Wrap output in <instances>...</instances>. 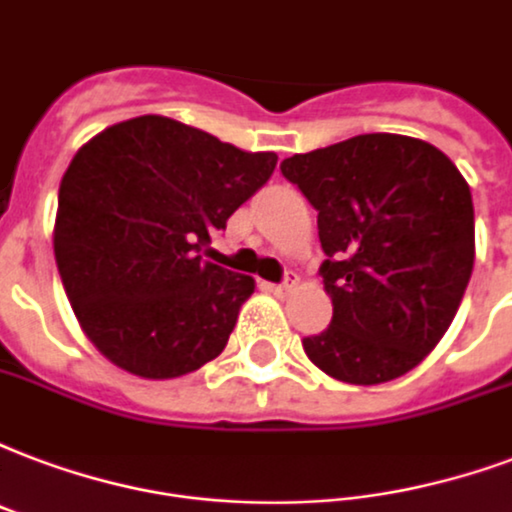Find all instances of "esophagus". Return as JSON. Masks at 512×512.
<instances>
[{"label": "esophagus", "instance_id": "34e87169", "mask_svg": "<svg viewBox=\"0 0 512 512\" xmlns=\"http://www.w3.org/2000/svg\"><path fill=\"white\" fill-rule=\"evenodd\" d=\"M267 288H270L275 297H286L288 291H294V288H297V275H288L283 283H267Z\"/></svg>", "mask_w": 512, "mask_h": 512}]
</instances>
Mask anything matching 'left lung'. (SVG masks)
Returning <instances> with one entry per match:
<instances>
[{"mask_svg":"<svg viewBox=\"0 0 512 512\" xmlns=\"http://www.w3.org/2000/svg\"><path fill=\"white\" fill-rule=\"evenodd\" d=\"M318 210L332 324L305 337L326 375L375 386L410 372L448 332L475 264L467 180L405 134H359L280 164Z\"/></svg>","mask_w":512,"mask_h":512,"instance_id":"8db88e82","label":"left lung"}]
</instances>
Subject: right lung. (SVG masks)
<instances>
[{"label": "right lung", "mask_w": 512, "mask_h": 512, "mask_svg": "<svg viewBox=\"0 0 512 512\" xmlns=\"http://www.w3.org/2000/svg\"><path fill=\"white\" fill-rule=\"evenodd\" d=\"M275 164V153L240 151L164 115L107 126L75 153L53 253L96 351L148 380L188 375L224 351L256 283L199 251Z\"/></svg>", "instance_id": "add662e5"}]
</instances>
